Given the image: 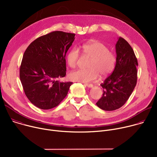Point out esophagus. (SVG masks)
Instances as JSON below:
<instances>
[{
	"instance_id": "34e87169",
	"label": "esophagus",
	"mask_w": 157,
	"mask_h": 157,
	"mask_svg": "<svg viewBox=\"0 0 157 157\" xmlns=\"http://www.w3.org/2000/svg\"><path fill=\"white\" fill-rule=\"evenodd\" d=\"M84 85H85L86 86H87V87H89V88H92V87H93V85H92V84L85 83V84H84Z\"/></svg>"
}]
</instances>
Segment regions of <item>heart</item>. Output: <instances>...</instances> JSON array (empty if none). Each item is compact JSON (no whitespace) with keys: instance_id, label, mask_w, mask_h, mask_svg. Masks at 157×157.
<instances>
[{"instance_id":"obj_1","label":"heart","mask_w":157,"mask_h":157,"mask_svg":"<svg viewBox=\"0 0 157 157\" xmlns=\"http://www.w3.org/2000/svg\"><path fill=\"white\" fill-rule=\"evenodd\" d=\"M84 56L90 58L87 64V69H78L71 71L69 78L75 82L87 83L98 78L99 74L105 77L113 71L116 65L115 55L108 50V48L102 42L92 41L82 46ZM80 53L76 48L71 49L67 55L68 65L74 68L79 58Z\"/></svg>"}]
</instances>
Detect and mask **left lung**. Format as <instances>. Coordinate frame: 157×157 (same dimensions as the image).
Masks as SVG:
<instances>
[{"label": "left lung", "mask_w": 157, "mask_h": 157, "mask_svg": "<svg viewBox=\"0 0 157 157\" xmlns=\"http://www.w3.org/2000/svg\"><path fill=\"white\" fill-rule=\"evenodd\" d=\"M116 62L114 71L101 84L102 98L96 104L104 111L122 107L133 91L137 82L138 61L129 44L119 37L116 44Z\"/></svg>", "instance_id": "8db88e82"}]
</instances>
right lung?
<instances>
[{
	"label": "right lung",
	"mask_w": 157,
	"mask_h": 157,
	"mask_svg": "<svg viewBox=\"0 0 157 157\" xmlns=\"http://www.w3.org/2000/svg\"><path fill=\"white\" fill-rule=\"evenodd\" d=\"M75 34L53 31L35 40L23 55L19 76L30 102L41 109L57 106L66 97L71 82H60L66 75L65 56Z\"/></svg>",
	"instance_id": "obj_1"
}]
</instances>
